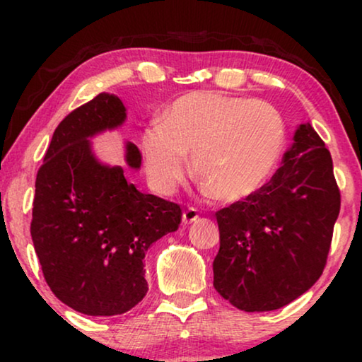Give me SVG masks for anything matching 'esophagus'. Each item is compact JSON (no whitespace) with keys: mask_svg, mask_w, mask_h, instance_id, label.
I'll return each instance as SVG.
<instances>
[{"mask_svg":"<svg viewBox=\"0 0 362 362\" xmlns=\"http://www.w3.org/2000/svg\"><path fill=\"white\" fill-rule=\"evenodd\" d=\"M199 219V212H197L194 207H187V209L182 212V224L187 226L191 224V222H194Z\"/></svg>","mask_w":362,"mask_h":362,"instance_id":"obj_1","label":"esophagus"}]
</instances>
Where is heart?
Masks as SVG:
<instances>
[{
    "instance_id": "1",
    "label": "heart",
    "mask_w": 362,
    "mask_h": 362,
    "mask_svg": "<svg viewBox=\"0 0 362 362\" xmlns=\"http://www.w3.org/2000/svg\"><path fill=\"white\" fill-rule=\"evenodd\" d=\"M284 148L285 122L274 105L212 90L177 98L141 133L146 175L158 192L176 189L192 153L196 176L226 202L255 194Z\"/></svg>"
}]
</instances>
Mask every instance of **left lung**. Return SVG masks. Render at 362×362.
<instances>
[{
    "mask_svg": "<svg viewBox=\"0 0 362 362\" xmlns=\"http://www.w3.org/2000/svg\"><path fill=\"white\" fill-rule=\"evenodd\" d=\"M272 180L216 212L221 247L214 288L242 311H274L323 274L341 194L333 160L315 128L295 133Z\"/></svg>",
    "mask_w": 362,
    "mask_h": 362,
    "instance_id": "1",
    "label": "left lung"
}]
</instances>
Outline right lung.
Masks as SVG:
<instances>
[{
	"label": "right lung",
	"mask_w": 362,
	"mask_h": 362,
	"mask_svg": "<svg viewBox=\"0 0 362 362\" xmlns=\"http://www.w3.org/2000/svg\"><path fill=\"white\" fill-rule=\"evenodd\" d=\"M125 120L115 95L98 93L54 132L36 176L31 237L49 288L90 316L127 313L145 298L143 259L153 242L181 224L180 204L143 194L120 166L100 165L88 136ZM127 163L141 153L127 145Z\"/></svg>",
	"instance_id": "obj_1"
}]
</instances>
